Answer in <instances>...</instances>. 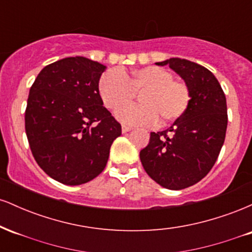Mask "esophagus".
Listing matches in <instances>:
<instances>
[{
  "instance_id": "34e87169",
  "label": "esophagus",
  "mask_w": 252,
  "mask_h": 252,
  "mask_svg": "<svg viewBox=\"0 0 252 252\" xmlns=\"http://www.w3.org/2000/svg\"><path fill=\"white\" fill-rule=\"evenodd\" d=\"M130 130H131V126H122V132H124V134H126V132L130 131Z\"/></svg>"
}]
</instances>
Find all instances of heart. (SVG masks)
Here are the masks:
<instances>
[{"label":"heart","mask_w":252,"mask_h":252,"mask_svg":"<svg viewBox=\"0 0 252 252\" xmlns=\"http://www.w3.org/2000/svg\"><path fill=\"white\" fill-rule=\"evenodd\" d=\"M99 94L106 108L115 109L129 101L136 93L143 92L141 106L120 107L115 116L128 126H152L179 120L185 114L190 100L189 86L173 79L169 71L158 66H146L131 73L109 70L99 79Z\"/></svg>","instance_id":"heart-1"}]
</instances>
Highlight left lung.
<instances>
[{
	"label": "left lung",
	"mask_w": 252,
	"mask_h": 252,
	"mask_svg": "<svg viewBox=\"0 0 252 252\" xmlns=\"http://www.w3.org/2000/svg\"><path fill=\"white\" fill-rule=\"evenodd\" d=\"M156 65H168L184 79L190 100L169 129L150 132L140 158L147 174L160 186L184 189L209 174L218 158L227 128L226 98L215 74L199 63L170 58Z\"/></svg>",
	"instance_id": "8db88e82"
}]
</instances>
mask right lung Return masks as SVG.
<instances>
[{"label": "right lung", "instance_id": "obj_1", "mask_svg": "<svg viewBox=\"0 0 252 252\" xmlns=\"http://www.w3.org/2000/svg\"><path fill=\"white\" fill-rule=\"evenodd\" d=\"M105 70L85 57L65 58L43 67L30 90L25 126L32 154L63 185L78 186L99 175L122 134L99 94Z\"/></svg>", "mask_w": 252, "mask_h": 252}]
</instances>
